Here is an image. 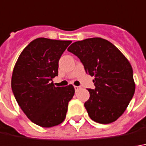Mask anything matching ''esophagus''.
Instances as JSON below:
<instances>
[{"label": "esophagus", "mask_w": 146, "mask_h": 146, "mask_svg": "<svg viewBox=\"0 0 146 146\" xmlns=\"http://www.w3.org/2000/svg\"><path fill=\"white\" fill-rule=\"evenodd\" d=\"M74 89H75V91H78L81 89V87L80 86H74Z\"/></svg>", "instance_id": "1"}]
</instances>
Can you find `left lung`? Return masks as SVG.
Instances as JSON below:
<instances>
[{"label":"left lung","instance_id":"left-lung-1","mask_svg":"<svg viewBox=\"0 0 146 146\" xmlns=\"http://www.w3.org/2000/svg\"><path fill=\"white\" fill-rule=\"evenodd\" d=\"M81 60L86 73L94 77L95 88L85 107L90 117L101 124L115 121L133 97V69L121 52L109 40L93 37L76 41L68 48Z\"/></svg>","mask_w":146,"mask_h":146}]
</instances>
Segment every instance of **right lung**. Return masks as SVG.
Wrapping results in <instances>:
<instances>
[{"mask_svg": "<svg viewBox=\"0 0 146 146\" xmlns=\"http://www.w3.org/2000/svg\"><path fill=\"white\" fill-rule=\"evenodd\" d=\"M71 42L36 38L24 48L15 64L11 86L16 101L28 118L41 127L64 121L75 93L72 85L56 87L52 81L58 75L60 56Z\"/></svg>", "mask_w": 146, "mask_h": 146, "instance_id": "obj_1", "label": "right lung"}]
</instances>
